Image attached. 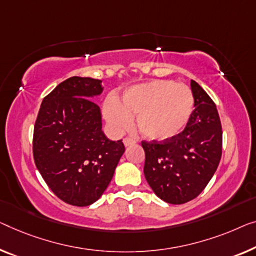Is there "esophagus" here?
I'll list each match as a JSON object with an SVG mask.
<instances>
[{"label":"esophagus","instance_id":"esophagus-1","mask_svg":"<svg viewBox=\"0 0 256 256\" xmlns=\"http://www.w3.org/2000/svg\"><path fill=\"white\" fill-rule=\"evenodd\" d=\"M123 141H124L125 147H130V146H132V144H136V141L131 138H125Z\"/></svg>","mask_w":256,"mask_h":256}]
</instances>
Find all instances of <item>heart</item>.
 I'll return each instance as SVG.
<instances>
[{
    "label": "heart",
    "mask_w": 256,
    "mask_h": 256,
    "mask_svg": "<svg viewBox=\"0 0 256 256\" xmlns=\"http://www.w3.org/2000/svg\"><path fill=\"white\" fill-rule=\"evenodd\" d=\"M193 106V93L188 85L158 79L130 87L120 102L108 98L104 114L116 132L126 131L131 128L132 118H136V128L144 138L164 141L184 131Z\"/></svg>",
    "instance_id": "obj_1"
}]
</instances>
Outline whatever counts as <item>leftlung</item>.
<instances>
[{"mask_svg":"<svg viewBox=\"0 0 256 256\" xmlns=\"http://www.w3.org/2000/svg\"><path fill=\"white\" fill-rule=\"evenodd\" d=\"M194 110L180 134L164 141H142L144 174L160 199L182 204L204 190L222 156V125L216 106L199 84L190 80Z\"/></svg>","mask_w":256,"mask_h":256,"instance_id":"obj_1","label":"left lung"}]
</instances>
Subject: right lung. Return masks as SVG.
I'll use <instances>...</instances> for the list:
<instances>
[{
  "label": "right lung",
  "mask_w": 256,
  "mask_h": 256,
  "mask_svg": "<svg viewBox=\"0 0 256 256\" xmlns=\"http://www.w3.org/2000/svg\"><path fill=\"white\" fill-rule=\"evenodd\" d=\"M101 80L71 77L42 100L33 133L36 166L57 198L86 207L104 194L124 154L122 140L102 131L100 106L93 98Z\"/></svg>",
  "instance_id": "add662e5"
}]
</instances>
